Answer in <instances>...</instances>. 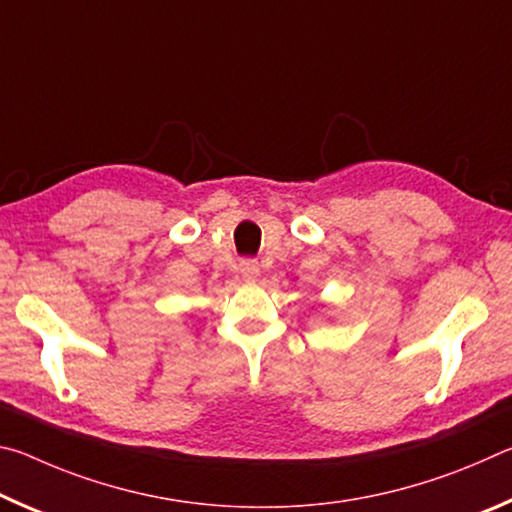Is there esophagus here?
I'll list each match as a JSON object with an SVG mask.
<instances>
[{"label": "esophagus", "mask_w": 512, "mask_h": 512, "mask_svg": "<svg viewBox=\"0 0 512 512\" xmlns=\"http://www.w3.org/2000/svg\"><path fill=\"white\" fill-rule=\"evenodd\" d=\"M239 273L246 282H255L259 277V266L253 262V259H244V262L239 264Z\"/></svg>", "instance_id": "esophagus-1"}]
</instances>
